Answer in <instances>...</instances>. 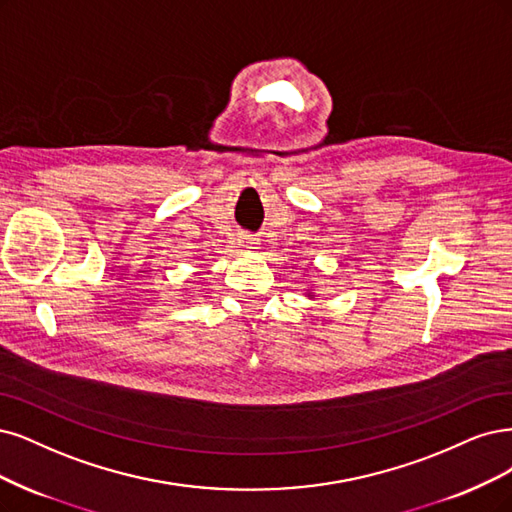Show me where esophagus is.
Masks as SVG:
<instances>
[{
    "label": "esophagus",
    "mask_w": 512,
    "mask_h": 512,
    "mask_svg": "<svg viewBox=\"0 0 512 512\" xmlns=\"http://www.w3.org/2000/svg\"><path fill=\"white\" fill-rule=\"evenodd\" d=\"M243 248H250V250H256L260 245V239L254 237V235H241V241H239Z\"/></svg>",
    "instance_id": "esophagus-1"
}]
</instances>
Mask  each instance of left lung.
I'll return each instance as SVG.
<instances>
[{
	"label": "left lung",
	"instance_id": "1",
	"mask_svg": "<svg viewBox=\"0 0 512 512\" xmlns=\"http://www.w3.org/2000/svg\"><path fill=\"white\" fill-rule=\"evenodd\" d=\"M305 296H307V298H311V301H313V298L317 296V292H315V286H313V284H309V288L305 290Z\"/></svg>",
	"mask_w": 512,
	"mask_h": 512
}]
</instances>
